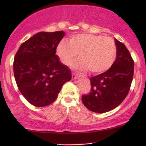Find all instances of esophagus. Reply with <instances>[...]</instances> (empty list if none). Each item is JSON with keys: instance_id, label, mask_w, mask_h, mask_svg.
I'll list each match as a JSON object with an SVG mask.
<instances>
[{"instance_id": "esophagus-1", "label": "esophagus", "mask_w": 146, "mask_h": 146, "mask_svg": "<svg viewBox=\"0 0 146 146\" xmlns=\"http://www.w3.org/2000/svg\"><path fill=\"white\" fill-rule=\"evenodd\" d=\"M79 76H80V75H79L78 73H73V75H72V79H73V80H75V79L78 78Z\"/></svg>"}]
</instances>
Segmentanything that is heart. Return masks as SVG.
<instances>
[{"instance_id": "obj_1", "label": "heart", "mask_w": 146, "mask_h": 146, "mask_svg": "<svg viewBox=\"0 0 146 146\" xmlns=\"http://www.w3.org/2000/svg\"><path fill=\"white\" fill-rule=\"evenodd\" d=\"M117 52L116 44L111 38L85 33L74 35L68 42L62 40L56 48L57 56L64 64H70L79 53L80 58L72 64V67L90 69L94 73L109 69L116 60Z\"/></svg>"}]
</instances>
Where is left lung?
Instances as JSON below:
<instances>
[{"label":"left lung","instance_id":"8db88e82","mask_svg":"<svg viewBox=\"0 0 146 146\" xmlns=\"http://www.w3.org/2000/svg\"><path fill=\"white\" fill-rule=\"evenodd\" d=\"M117 58L108 71L90 78L91 90L82 97L90 111L104 113L115 109L128 94L134 75V61L124 44L115 39Z\"/></svg>","mask_w":146,"mask_h":146}]
</instances>
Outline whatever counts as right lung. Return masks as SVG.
<instances>
[{"instance_id": "obj_1", "label": "right lung", "mask_w": 146, "mask_h": 146, "mask_svg": "<svg viewBox=\"0 0 146 146\" xmlns=\"http://www.w3.org/2000/svg\"><path fill=\"white\" fill-rule=\"evenodd\" d=\"M63 31L39 32L21 45L14 58V73L18 89L37 107L51 104L63 84L71 80V70L56 54Z\"/></svg>"}]
</instances>
